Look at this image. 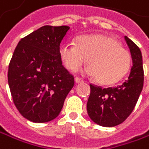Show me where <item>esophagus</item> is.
Wrapping results in <instances>:
<instances>
[{"instance_id":"obj_1","label":"esophagus","mask_w":149,"mask_h":149,"mask_svg":"<svg viewBox=\"0 0 149 149\" xmlns=\"http://www.w3.org/2000/svg\"><path fill=\"white\" fill-rule=\"evenodd\" d=\"M74 81H75V82H76V83H82V82L84 81H83L82 79H81L80 77H75Z\"/></svg>"}]
</instances>
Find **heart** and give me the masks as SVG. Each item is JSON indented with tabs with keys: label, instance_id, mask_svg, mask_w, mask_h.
Listing matches in <instances>:
<instances>
[{
	"label": "heart",
	"instance_id": "obj_1",
	"mask_svg": "<svg viewBox=\"0 0 149 149\" xmlns=\"http://www.w3.org/2000/svg\"><path fill=\"white\" fill-rule=\"evenodd\" d=\"M61 58L71 72L78 71L87 60L86 72L102 84L115 83L122 79L131 66L129 52L115 39L102 34L85 35L60 49Z\"/></svg>",
	"mask_w": 149,
	"mask_h": 149
}]
</instances>
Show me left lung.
I'll return each instance as SVG.
<instances>
[{"instance_id":"left-lung-1","label":"left lung","mask_w":149,"mask_h":149,"mask_svg":"<svg viewBox=\"0 0 149 149\" xmlns=\"http://www.w3.org/2000/svg\"><path fill=\"white\" fill-rule=\"evenodd\" d=\"M125 39L133 60L128 79L113 88L89 84L90 95L87 103V111L93 121L102 126L111 127L123 123L134 111L143 88L141 52L126 36Z\"/></svg>"}]
</instances>
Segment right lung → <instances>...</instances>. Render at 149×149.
I'll use <instances>...</instances> for the list:
<instances>
[{"label":"right lung","instance_id":"1","mask_svg":"<svg viewBox=\"0 0 149 149\" xmlns=\"http://www.w3.org/2000/svg\"><path fill=\"white\" fill-rule=\"evenodd\" d=\"M68 26L45 25L23 38L10 60L8 81L13 102L25 118L48 122L56 118L74 85L62 65L61 43Z\"/></svg>","mask_w":149,"mask_h":149}]
</instances>
